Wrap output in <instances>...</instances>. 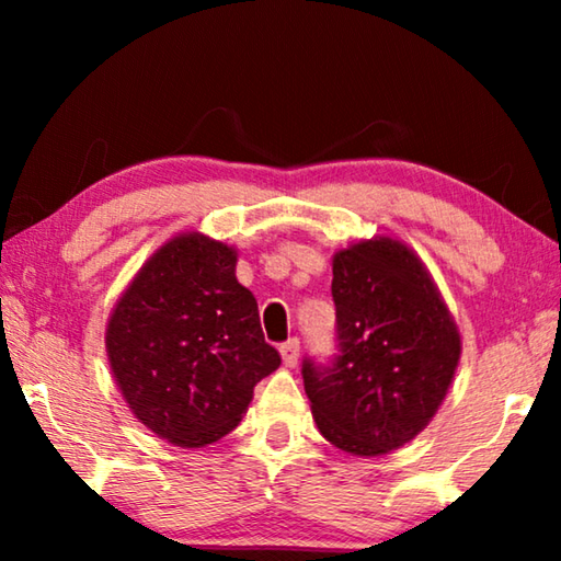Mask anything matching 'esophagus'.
Instances as JSON below:
<instances>
[{
    "instance_id": "esophagus-1",
    "label": "esophagus",
    "mask_w": 561,
    "mask_h": 561,
    "mask_svg": "<svg viewBox=\"0 0 561 561\" xmlns=\"http://www.w3.org/2000/svg\"><path fill=\"white\" fill-rule=\"evenodd\" d=\"M279 354H282L284 366H289V368L297 366V360H299V339L284 341V344L279 346Z\"/></svg>"
}]
</instances>
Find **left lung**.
<instances>
[{
  "label": "left lung",
  "mask_w": 561,
  "mask_h": 561,
  "mask_svg": "<svg viewBox=\"0 0 561 561\" xmlns=\"http://www.w3.org/2000/svg\"><path fill=\"white\" fill-rule=\"evenodd\" d=\"M339 356L304 360V391L334 448L376 458L403 448L438 413L462 341L423 260L401 240L371 237L334 254Z\"/></svg>",
  "instance_id": "obj_1"
}]
</instances>
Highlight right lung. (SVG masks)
Here are the masks:
<instances>
[{
	"mask_svg": "<svg viewBox=\"0 0 561 561\" xmlns=\"http://www.w3.org/2000/svg\"><path fill=\"white\" fill-rule=\"evenodd\" d=\"M234 267L232 244L180 232L150 254L108 317L106 354L123 401L180 448L234 431L254 386L282 364Z\"/></svg>",
	"mask_w": 561,
	"mask_h": 561,
	"instance_id": "obj_1",
	"label": "right lung"
}]
</instances>
